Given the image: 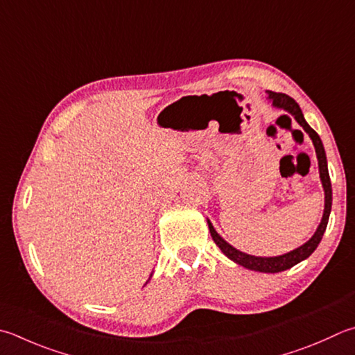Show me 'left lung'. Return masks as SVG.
Wrapping results in <instances>:
<instances>
[{
  "label": "left lung",
  "instance_id": "8db88e82",
  "mask_svg": "<svg viewBox=\"0 0 355 355\" xmlns=\"http://www.w3.org/2000/svg\"><path fill=\"white\" fill-rule=\"evenodd\" d=\"M267 98L272 102V106L275 108L284 110L286 112L297 120L300 126H303V130L309 135L313 146H315V153H317V159H318V171H320V180H322L323 190H324V210H323V218L320 220V224L317 227V230L313 235L311 236L309 241H306L303 245L297 247L291 252L284 253V255L279 257H255V255H249V253H244L235 247L230 245L227 241L219 235V233L215 230V227L210 223V219H207V224H209V230L210 235L215 241L216 245L220 249V252L224 253L227 258H230L233 263H236L239 266L245 267V269L255 270V272H264V273H277V272H283L291 269L298 263H302L303 259L309 258L313 250L317 249L320 241L323 238V233L327 227V220H329L331 215V207H332V187H331V179H329V171H327V160H326V153H324V146L322 144V139L313 131L309 123L306 122V119L303 116L302 110H300L298 103L293 100L292 97L282 94V92H272L267 91Z\"/></svg>",
  "mask_w": 355,
  "mask_h": 355
}]
</instances>
